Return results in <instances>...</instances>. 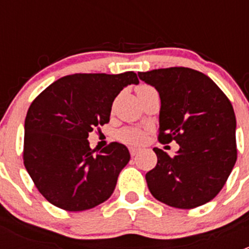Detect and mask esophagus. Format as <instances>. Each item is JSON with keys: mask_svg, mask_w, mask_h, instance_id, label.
<instances>
[{"mask_svg": "<svg viewBox=\"0 0 249 249\" xmlns=\"http://www.w3.org/2000/svg\"><path fill=\"white\" fill-rule=\"evenodd\" d=\"M140 153V149H137V148H130V154H131V157H136L137 154Z\"/></svg>", "mask_w": 249, "mask_h": 249, "instance_id": "34e87169", "label": "esophagus"}]
</instances>
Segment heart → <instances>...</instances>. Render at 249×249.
<instances>
[{"instance_id": "heart-1", "label": "heart", "mask_w": 249, "mask_h": 249, "mask_svg": "<svg viewBox=\"0 0 249 249\" xmlns=\"http://www.w3.org/2000/svg\"><path fill=\"white\" fill-rule=\"evenodd\" d=\"M153 89V88L148 87V85H140L136 89L137 92L147 91V90ZM118 139L122 142L127 143V144L139 145L142 144L145 140V131L142 129H137V127H124L118 132Z\"/></svg>"}]
</instances>
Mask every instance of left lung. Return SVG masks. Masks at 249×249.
<instances>
[{
	"instance_id": "8db88e82",
	"label": "left lung",
	"mask_w": 249,
	"mask_h": 249,
	"mask_svg": "<svg viewBox=\"0 0 249 249\" xmlns=\"http://www.w3.org/2000/svg\"><path fill=\"white\" fill-rule=\"evenodd\" d=\"M160 95L159 141H176L175 157L153 148L157 166L145 175L153 196L190 210L217 196L236 162V118L231 102L210 77L188 67L139 72Z\"/></svg>"
}]
</instances>
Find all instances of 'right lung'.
Segmentation results:
<instances>
[{
  "label": "right lung",
  "mask_w": 249,
  "mask_h": 249,
  "mask_svg": "<svg viewBox=\"0 0 249 249\" xmlns=\"http://www.w3.org/2000/svg\"><path fill=\"white\" fill-rule=\"evenodd\" d=\"M130 84H139L132 71L77 73L57 79L34 100L25 118L22 159L50 203L78 212L113 194L129 150L112 142L95 154L88 136L109 122L113 101Z\"/></svg>",
  "instance_id": "obj_1"
}]
</instances>
